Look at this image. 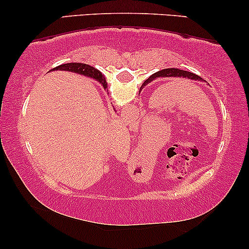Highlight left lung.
I'll use <instances>...</instances> for the list:
<instances>
[{
	"instance_id": "1",
	"label": "left lung",
	"mask_w": 249,
	"mask_h": 249,
	"mask_svg": "<svg viewBox=\"0 0 249 249\" xmlns=\"http://www.w3.org/2000/svg\"><path fill=\"white\" fill-rule=\"evenodd\" d=\"M187 78V79L195 80V81H204L203 78H200L198 74H195L193 72H188V71L176 69V68H169V69H163L159 72H155L153 76L148 78V80H146V83L156 79V78Z\"/></svg>"
}]
</instances>
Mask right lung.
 Instances as JSON below:
<instances>
[{"mask_svg": "<svg viewBox=\"0 0 249 249\" xmlns=\"http://www.w3.org/2000/svg\"><path fill=\"white\" fill-rule=\"evenodd\" d=\"M54 70H63V71H71V72H76V73H80L84 74V76L87 77H93L94 79H96L97 81L103 85L104 88L107 87V80L105 78L102 76V73L95 68L88 66V64H84V63H67V64H62V66H59L56 68H54Z\"/></svg>", "mask_w": 249, "mask_h": 249, "instance_id": "add662e5", "label": "right lung"}]
</instances>
